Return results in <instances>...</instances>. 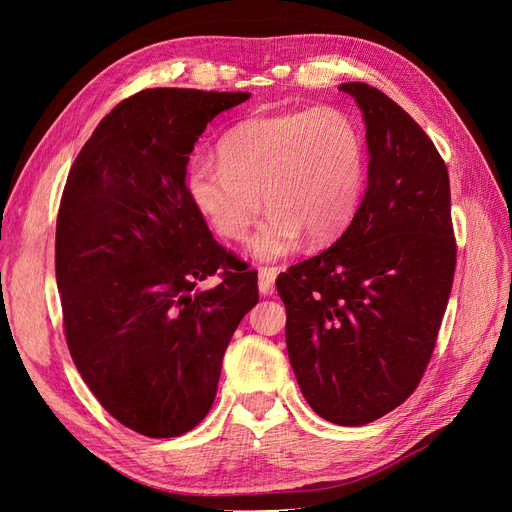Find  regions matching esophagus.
I'll list each match as a JSON object with an SVG mask.
<instances>
[{"instance_id": "obj_1", "label": "esophagus", "mask_w": 512, "mask_h": 512, "mask_svg": "<svg viewBox=\"0 0 512 512\" xmlns=\"http://www.w3.org/2000/svg\"><path fill=\"white\" fill-rule=\"evenodd\" d=\"M275 277H277L275 269H267V267L258 269V290L262 297H271L275 292Z\"/></svg>"}]
</instances>
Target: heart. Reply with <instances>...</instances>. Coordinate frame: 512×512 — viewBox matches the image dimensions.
I'll return each instance as SVG.
<instances>
[{"label": "heart", "mask_w": 512, "mask_h": 512, "mask_svg": "<svg viewBox=\"0 0 512 512\" xmlns=\"http://www.w3.org/2000/svg\"><path fill=\"white\" fill-rule=\"evenodd\" d=\"M220 164L194 160L185 188L194 209L224 239H243L265 207L267 220L245 252L275 262L309 245L333 241L359 207L365 147L356 123L339 108L256 115L230 128Z\"/></svg>", "instance_id": "1"}]
</instances>
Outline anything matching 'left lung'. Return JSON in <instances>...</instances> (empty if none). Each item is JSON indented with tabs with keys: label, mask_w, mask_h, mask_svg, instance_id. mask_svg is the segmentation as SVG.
Listing matches in <instances>:
<instances>
[{
	"label": "left lung",
	"mask_w": 512,
	"mask_h": 512,
	"mask_svg": "<svg viewBox=\"0 0 512 512\" xmlns=\"http://www.w3.org/2000/svg\"><path fill=\"white\" fill-rule=\"evenodd\" d=\"M361 108L367 190L329 250L277 277L286 348L324 421L367 425L414 393L455 275L448 170L423 128L380 89L344 83Z\"/></svg>",
	"instance_id": "8db88e82"
}]
</instances>
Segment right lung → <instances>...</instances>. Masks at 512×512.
I'll return each instance as SVG.
<instances>
[{"instance_id": "add662e5", "label": "right lung", "mask_w": 512, "mask_h": 512, "mask_svg": "<svg viewBox=\"0 0 512 512\" xmlns=\"http://www.w3.org/2000/svg\"><path fill=\"white\" fill-rule=\"evenodd\" d=\"M247 91L145 89L74 160L57 215L66 342L89 391L147 438H177L213 406L222 359L258 303V275L213 239L185 188L198 136ZM218 268L225 282L195 284Z\"/></svg>"}]
</instances>
